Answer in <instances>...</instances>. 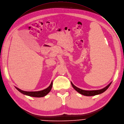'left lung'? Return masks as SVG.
Listing matches in <instances>:
<instances>
[{
	"label": "left lung",
	"instance_id": "8db88e82",
	"mask_svg": "<svg viewBox=\"0 0 124 124\" xmlns=\"http://www.w3.org/2000/svg\"><path fill=\"white\" fill-rule=\"evenodd\" d=\"M71 85H72V86L73 87V88L75 89L78 92H79V93L85 95V96H94V95H96L98 94H101L102 93H103L104 92H105L110 86V85H111V83H110L108 85H107L106 87H105V88L102 89H100V90H83L77 87H76V86L74 85L72 82H71Z\"/></svg>",
	"mask_w": 124,
	"mask_h": 124
}]
</instances>
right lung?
Wrapping results in <instances>:
<instances>
[{
    "mask_svg": "<svg viewBox=\"0 0 124 124\" xmlns=\"http://www.w3.org/2000/svg\"><path fill=\"white\" fill-rule=\"evenodd\" d=\"M52 85H53V82H52L50 85H49L47 88L39 91H33V92H29V91H25L20 90V89L17 88L16 87V89L18 90L21 93L24 94V95H26L29 96H32V97H42L43 96H45L50 91L52 87Z\"/></svg>",
    "mask_w": 124,
    "mask_h": 124,
    "instance_id": "right-lung-1",
    "label": "right lung"
}]
</instances>
